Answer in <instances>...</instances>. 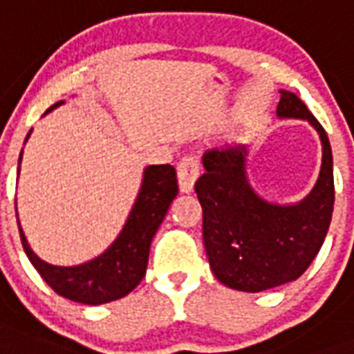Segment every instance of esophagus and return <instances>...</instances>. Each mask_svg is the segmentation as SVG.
I'll return each mask as SVG.
<instances>
[{"label": "esophagus", "mask_w": 354, "mask_h": 354, "mask_svg": "<svg viewBox=\"0 0 354 354\" xmlns=\"http://www.w3.org/2000/svg\"><path fill=\"white\" fill-rule=\"evenodd\" d=\"M200 176V167L198 161L187 156V158H183L180 161V165H178V187L182 193H193L194 183L198 180Z\"/></svg>", "instance_id": "1"}]
</instances>
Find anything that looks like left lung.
<instances>
[{
    "label": "left lung",
    "instance_id": "obj_1",
    "mask_svg": "<svg viewBox=\"0 0 354 354\" xmlns=\"http://www.w3.org/2000/svg\"><path fill=\"white\" fill-rule=\"evenodd\" d=\"M279 119H303L318 132L322 167L313 191L296 204H275L253 189L248 145L202 156L205 172L194 185L204 211V246L213 274L233 290L263 292L296 281L318 255L335 205L333 150L324 127L292 91L281 90Z\"/></svg>",
    "mask_w": 354,
    "mask_h": 354
}]
</instances>
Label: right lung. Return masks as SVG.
I'll return each instance as SVG.
<instances>
[{"label":"right lung","instance_id":"1","mask_svg":"<svg viewBox=\"0 0 354 354\" xmlns=\"http://www.w3.org/2000/svg\"><path fill=\"white\" fill-rule=\"evenodd\" d=\"M64 102L66 101H58L46 113L62 106ZM30 132L27 133L25 141L29 139ZM21 154H19L18 165L21 163ZM176 194L178 182L174 167H147L143 171L138 196L133 200L132 209L128 213L127 222L119 235L115 236V241L101 255L86 263L75 264V266H58V264H51L40 259L29 246L18 218L21 244L30 264L58 296L82 303V305H93V307L115 301L128 296L147 274L150 242L154 239L158 227L161 226Z\"/></svg>","mask_w":354,"mask_h":354}]
</instances>
